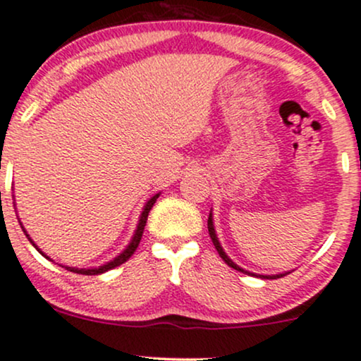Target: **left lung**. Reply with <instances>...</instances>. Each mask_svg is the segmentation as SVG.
Instances as JSON below:
<instances>
[{"instance_id": "1", "label": "left lung", "mask_w": 361, "mask_h": 361, "mask_svg": "<svg viewBox=\"0 0 361 361\" xmlns=\"http://www.w3.org/2000/svg\"><path fill=\"white\" fill-rule=\"evenodd\" d=\"M208 232H209V237H212V240H213L214 249L218 250V254H220V257L224 259V261L226 262V264L230 266V268H233V269H237V271H242V273H247V274H252V276L266 278V279H276V278L285 276V274H288V273H281V274H273V276H269V274H268V276H266V274H254V273H249V271L242 269L240 266L235 264V262L232 261V259H230L228 256H226L225 250H224V247L220 245V240H218V237H216V230H214V225H213V213H209V216H208Z\"/></svg>"}]
</instances>
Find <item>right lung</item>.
<instances>
[{"instance_id":"obj_1","label":"right lung","mask_w":361,"mask_h":361,"mask_svg":"<svg viewBox=\"0 0 361 361\" xmlns=\"http://www.w3.org/2000/svg\"><path fill=\"white\" fill-rule=\"evenodd\" d=\"M159 196H160V192H159V194H155V196H152V197H149V200L147 201V204L143 206V212H141V214H140V221H137V226H136V230H135V235H133L131 242H129L126 249H124L123 252L119 254V256L112 259V261L105 262V264H102V266H99V268H88V269L82 268V269H80V268H71V266H63V268H66L68 271H73V273H78V274H88V276H92V274H102V273H105V271H109V269H114V268H117V266H121V264H123V262H126L128 259L131 257L133 254H135V250L137 249V245H140L141 235H143L145 225H147V220H148V213H149V209L153 208V204H155V201L159 200ZM20 225H22V224H20ZM22 230H23V232H25V235H27V237H28V240L32 242V245H34L35 249H37L39 252L42 254L44 257H46V259H51V257H47L46 254H44L42 250H40L39 247L34 244V240H32V238H30V235L27 233V230L23 228V226H22Z\"/></svg>"}]
</instances>
